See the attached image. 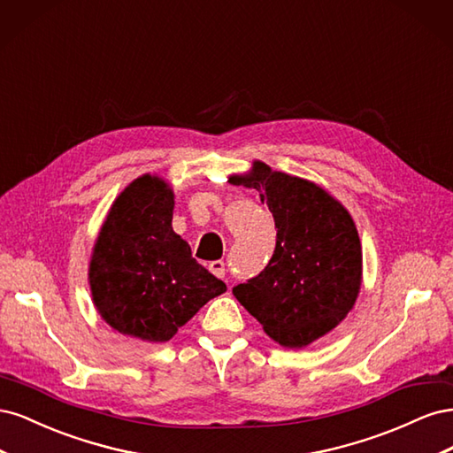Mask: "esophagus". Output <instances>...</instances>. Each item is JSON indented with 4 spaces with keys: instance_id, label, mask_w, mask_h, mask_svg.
I'll list each match as a JSON object with an SVG mask.
<instances>
[{
    "instance_id": "esophagus-1",
    "label": "esophagus",
    "mask_w": 453,
    "mask_h": 453,
    "mask_svg": "<svg viewBox=\"0 0 453 453\" xmlns=\"http://www.w3.org/2000/svg\"><path fill=\"white\" fill-rule=\"evenodd\" d=\"M210 272L213 273V276H217V278H225L226 270H225L223 260H213V263L210 265Z\"/></svg>"
}]
</instances>
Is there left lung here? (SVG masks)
Masks as SVG:
<instances>
[{
	"mask_svg": "<svg viewBox=\"0 0 453 453\" xmlns=\"http://www.w3.org/2000/svg\"><path fill=\"white\" fill-rule=\"evenodd\" d=\"M230 181L257 188L278 228L268 265L232 293L270 338L308 346L344 319L359 295L363 253L353 219L321 187L263 162Z\"/></svg>",
	"mask_w": 453,
	"mask_h": 453,
	"instance_id": "8db88e82",
	"label": "left lung"
}]
</instances>
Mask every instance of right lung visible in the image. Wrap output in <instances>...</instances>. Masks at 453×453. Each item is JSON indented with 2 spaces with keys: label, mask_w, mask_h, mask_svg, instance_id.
<instances>
[{
  "label": "right lung",
  "mask_w": 453,
  "mask_h": 453,
  "mask_svg": "<svg viewBox=\"0 0 453 453\" xmlns=\"http://www.w3.org/2000/svg\"><path fill=\"white\" fill-rule=\"evenodd\" d=\"M172 215V188L143 175L122 190L102 226L90 289L102 318L122 334L166 342L226 291L175 234Z\"/></svg>",
  "instance_id": "right-lung-1"
}]
</instances>
